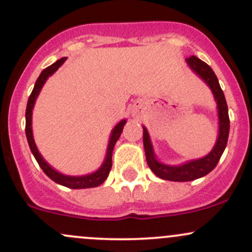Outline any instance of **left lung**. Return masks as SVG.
<instances>
[{
  "label": "left lung",
  "mask_w": 252,
  "mask_h": 252,
  "mask_svg": "<svg viewBox=\"0 0 252 252\" xmlns=\"http://www.w3.org/2000/svg\"><path fill=\"white\" fill-rule=\"evenodd\" d=\"M186 63L189 66L190 70L194 72L195 74H198L207 84V86L212 91L213 97H215L217 103L219 131L218 137H217V141L212 150L204 158L187 161V162L179 164V166L163 163L158 161V158H156L148 130H147L146 126H142L143 147L149 168L160 179L178 182L195 180V179L202 178V176L207 175L210 172H212L216 168L218 161L220 160L222 153H224L225 147L227 144L228 131H230V118H228L226 99H225L224 92H222L220 85H219L218 78H217L215 72L206 63H204L194 56L187 58Z\"/></svg>",
  "instance_id": "left-lung-1"
}]
</instances>
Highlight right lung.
<instances>
[{"instance_id": "right-lung-1", "label": "right lung", "mask_w": 252, "mask_h": 252, "mask_svg": "<svg viewBox=\"0 0 252 252\" xmlns=\"http://www.w3.org/2000/svg\"><path fill=\"white\" fill-rule=\"evenodd\" d=\"M66 58H62V59L57 60L56 63H52L51 66L46 67L41 73H40L39 78L36 79L35 85H34L33 91H32L30 98H28L27 103V109H26V136H27L28 144H30V148L32 154L34 155L35 160L39 163V166L41 167L46 175L48 178L52 179L57 184L62 185V186L68 187V189H92V187H97L99 185H102L104 181L106 180V178L109 176L110 169H111L112 166V152H114V147L116 144L117 140L120 138L121 134L123 131V126H126V120H122L120 123H117L115 126V128L112 129L111 134H110L109 138V144L108 148H106V154L105 158H104V162L102 166L98 168L96 172L91 173V174L86 175H80V176H71V175H65L59 173L53 167L50 166L45 161V158H42V155L40 154V152L37 150V147L35 144V141H34L33 137V130H32V115H33V108L34 104H35V100L37 96H39L40 91H41L43 84L46 83V80L48 79V77L52 76V74L56 72L60 66L65 63Z\"/></svg>"}]
</instances>
